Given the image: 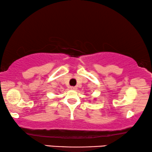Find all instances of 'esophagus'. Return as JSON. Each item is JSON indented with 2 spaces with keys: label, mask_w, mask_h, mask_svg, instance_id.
Listing matches in <instances>:
<instances>
[{
  "label": "esophagus",
  "mask_w": 152,
  "mask_h": 152,
  "mask_svg": "<svg viewBox=\"0 0 152 152\" xmlns=\"http://www.w3.org/2000/svg\"><path fill=\"white\" fill-rule=\"evenodd\" d=\"M70 89H71V90H76L77 89V87L76 86H70Z\"/></svg>",
  "instance_id": "obj_1"
}]
</instances>
